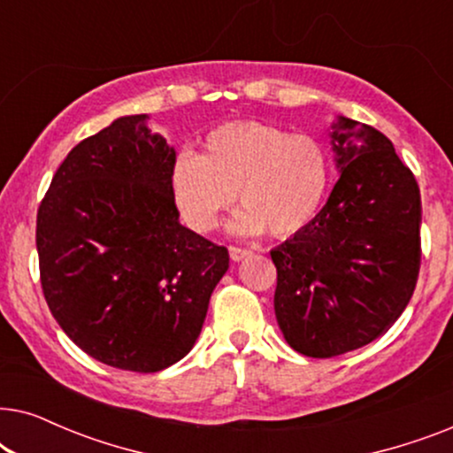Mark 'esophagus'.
<instances>
[{"label":"esophagus","mask_w":453,"mask_h":453,"mask_svg":"<svg viewBox=\"0 0 453 453\" xmlns=\"http://www.w3.org/2000/svg\"><path fill=\"white\" fill-rule=\"evenodd\" d=\"M231 259L233 262H241V259H245L247 256H251V250H245V247H231Z\"/></svg>","instance_id":"34e87169"}]
</instances>
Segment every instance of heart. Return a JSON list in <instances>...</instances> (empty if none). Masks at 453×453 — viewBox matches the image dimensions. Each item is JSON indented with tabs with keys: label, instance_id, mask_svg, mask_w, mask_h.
Here are the masks:
<instances>
[{
	"label": "heart",
	"instance_id": "heart-1",
	"mask_svg": "<svg viewBox=\"0 0 453 453\" xmlns=\"http://www.w3.org/2000/svg\"><path fill=\"white\" fill-rule=\"evenodd\" d=\"M332 181V158L315 135L290 134L262 121H231L210 129L200 157L181 152L171 191L185 225L208 233L237 194L231 228L293 237L315 220Z\"/></svg>",
	"mask_w": 453,
	"mask_h": 453
}]
</instances>
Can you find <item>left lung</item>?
<instances>
[{
	"label": "left lung",
	"mask_w": 453,
	"mask_h": 453,
	"mask_svg": "<svg viewBox=\"0 0 453 453\" xmlns=\"http://www.w3.org/2000/svg\"><path fill=\"white\" fill-rule=\"evenodd\" d=\"M340 179L315 220L270 251L274 311L290 349L330 358L386 334L420 268V191L375 127L338 117Z\"/></svg>",
	"instance_id": "8db88e82"
}]
</instances>
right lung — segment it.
<instances>
[{
	"instance_id": "right-lung-1",
	"label": "right lung",
	"mask_w": 453,
	"mask_h": 453,
	"mask_svg": "<svg viewBox=\"0 0 453 453\" xmlns=\"http://www.w3.org/2000/svg\"><path fill=\"white\" fill-rule=\"evenodd\" d=\"M119 117L72 148L36 214L42 295L96 361L157 373L200 336L226 247L185 228L171 191L175 148Z\"/></svg>"
}]
</instances>
